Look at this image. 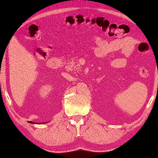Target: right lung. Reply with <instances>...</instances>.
<instances>
[{"label":"right lung","mask_w":158,"mask_h":158,"mask_svg":"<svg viewBox=\"0 0 158 158\" xmlns=\"http://www.w3.org/2000/svg\"><path fill=\"white\" fill-rule=\"evenodd\" d=\"M29 123H33V122H29Z\"/></svg>","instance_id":"add662e5"}]
</instances>
